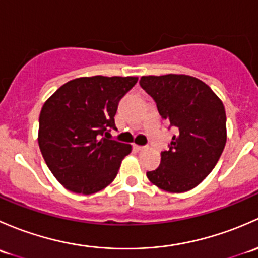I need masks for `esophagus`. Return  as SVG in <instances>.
Listing matches in <instances>:
<instances>
[{"instance_id":"obj_1","label":"esophagus","mask_w":258,"mask_h":258,"mask_svg":"<svg viewBox=\"0 0 258 258\" xmlns=\"http://www.w3.org/2000/svg\"><path fill=\"white\" fill-rule=\"evenodd\" d=\"M134 148L136 151H144L146 150V146H139V145H134Z\"/></svg>"}]
</instances>
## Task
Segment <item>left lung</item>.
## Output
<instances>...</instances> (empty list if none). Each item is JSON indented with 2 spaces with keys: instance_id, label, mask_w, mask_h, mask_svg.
Here are the masks:
<instances>
[{
  "instance_id": "8db88e82",
  "label": "left lung",
  "mask_w": 258,
  "mask_h": 258,
  "mask_svg": "<svg viewBox=\"0 0 258 258\" xmlns=\"http://www.w3.org/2000/svg\"><path fill=\"white\" fill-rule=\"evenodd\" d=\"M140 85L156 101L161 117L178 130L161 163L147 172L155 186L181 194L199 186L220 160L227 140L221 98L204 81L188 75L142 76Z\"/></svg>"
}]
</instances>
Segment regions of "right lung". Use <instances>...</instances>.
I'll list each match as a JSON object with an SVG mask.
<instances>
[{"label": "right lung", "instance_id": "1", "mask_svg": "<svg viewBox=\"0 0 258 258\" xmlns=\"http://www.w3.org/2000/svg\"><path fill=\"white\" fill-rule=\"evenodd\" d=\"M134 76L79 77L62 85L43 103L38 146L52 175L75 194L107 187L132 146L105 139L116 128L119 100L136 85Z\"/></svg>", "mask_w": 258, "mask_h": 258}]
</instances>
